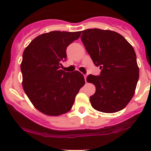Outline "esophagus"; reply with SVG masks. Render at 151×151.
I'll return each instance as SVG.
<instances>
[{"instance_id": "obj_1", "label": "esophagus", "mask_w": 151, "mask_h": 151, "mask_svg": "<svg viewBox=\"0 0 151 151\" xmlns=\"http://www.w3.org/2000/svg\"><path fill=\"white\" fill-rule=\"evenodd\" d=\"M84 77H85V82H87V81H86V78H87V74H85V75H84Z\"/></svg>"}]
</instances>
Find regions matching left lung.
Listing matches in <instances>:
<instances>
[{
  "label": "left lung",
  "instance_id": "1",
  "mask_svg": "<svg viewBox=\"0 0 151 151\" xmlns=\"http://www.w3.org/2000/svg\"><path fill=\"white\" fill-rule=\"evenodd\" d=\"M81 40L93 62L101 69L99 76L89 74L88 83L96 86L90 97L93 107L113 113L123 109L133 97L139 80V67L133 47L115 31L87 29Z\"/></svg>",
  "mask_w": 151,
  "mask_h": 151
}]
</instances>
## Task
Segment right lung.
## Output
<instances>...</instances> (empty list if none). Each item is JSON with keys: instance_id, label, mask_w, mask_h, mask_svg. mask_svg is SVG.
Masks as SVG:
<instances>
[{"instance_id": "1", "label": "right lung", "mask_w": 151, "mask_h": 151, "mask_svg": "<svg viewBox=\"0 0 151 151\" xmlns=\"http://www.w3.org/2000/svg\"><path fill=\"white\" fill-rule=\"evenodd\" d=\"M81 31H51L35 38L22 55V87L39 111L50 116L68 112L77 94L85 85L78 71L60 69L66 60V48L79 39Z\"/></svg>"}]
</instances>
